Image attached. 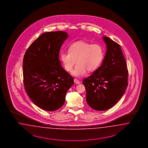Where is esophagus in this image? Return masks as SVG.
Returning a JSON list of instances; mask_svg holds the SVG:
<instances>
[{
    "label": "esophagus",
    "instance_id": "34e87169",
    "mask_svg": "<svg viewBox=\"0 0 148 148\" xmlns=\"http://www.w3.org/2000/svg\"><path fill=\"white\" fill-rule=\"evenodd\" d=\"M74 82H75L76 84H80V81L78 80H77L76 79H74Z\"/></svg>",
    "mask_w": 148,
    "mask_h": 148
}]
</instances>
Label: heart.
Instances as JSON below:
<instances>
[{
    "label": "heart",
    "mask_w": 148,
    "mask_h": 148,
    "mask_svg": "<svg viewBox=\"0 0 148 148\" xmlns=\"http://www.w3.org/2000/svg\"><path fill=\"white\" fill-rule=\"evenodd\" d=\"M68 51L61 54V61L68 72L72 71L76 61L77 64L72 74L77 77L84 75L87 71L92 72L97 69L104 57V50L101 45L84 40L73 43L69 47Z\"/></svg>",
    "instance_id": "obj_1"
}]
</instances>
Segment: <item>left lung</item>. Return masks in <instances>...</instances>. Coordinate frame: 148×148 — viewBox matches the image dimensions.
Instances as JSON below:
<instances>
[{"label":"left lung","instance_id":"left-lung-1","mask_svg":"<svg viewBox=\"0 0 148 148\" xmlns=\"http://www.w3.org/2000/svg\"><path fill=\"white\" fill-rule=\"evenodd\" d=\"M103 39L107 47L103 63L82 81L87 103L98 111L112 108L122 97L128 85V71L121 45L106 36Z\"/></svg>","mask_w":148,"mask_h":148}]
</instances>
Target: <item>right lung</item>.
<instances>
[{"label": "right lung", "mask_w": 148, "mask_h": 148, "mask_svg": "<svg viewBox=\"0 0 148 148\" xmlns=\"http://www.w3.org/2000/svg\"><path fill=\"white\" fill-rule=\"evenodd\" d=\"M64 32H45L27 50L23 62L27 94L40 108L53 111L64 103L74 79L61 66L59 52L67 38Z\"/></svg>", "instance_id": "add662e5"}]
</instances>
